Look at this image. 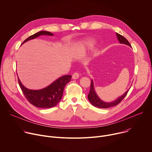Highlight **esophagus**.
<instances>
[{
	"instance_id": "esophagus-1",
	"label": "esophagus",
	"mask_w": 152,
	"mask_h": 152,
	"mask_svg": "<svg viewBox=\"0 0 152 152\" xmlns=\"http://www.w3.org/2000/svg\"><path fill=\"white\" fill-rule=\"evenodd\" d=\"M79 76H80V75H79L78 72H75L74 73L73 75H72V78H73V79H77V78H78Z\"/></svg>"
}]
</instances>
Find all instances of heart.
Wrapping results in <instances>:
<instances>
[{"label": "heart", "instance_id": "1", "mask_svg": "<svg viewBox=\"0 0 152 152\" xmlns=\"http://www.w3.org/2000/svg\"><path fill=\"white\" fill-rule=\"evenodd\" d=\"M92 43V40H88V41L86 42V44H87V45H91Z\"/></svg>", "mask_w": 152, "mask_h": 152}]
</instances>
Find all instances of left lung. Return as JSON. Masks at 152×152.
<instances>
[{
	"label": "left lung",
	"mask_w": 152,
	"mask_h": 152,
	"mask_svg": "<svg viewBox=\"0 0 152 152\" xmlns=\"http://www.w3.org/2000/svg\"><path fill=\"white\" fill-rule=\"evenodd\" d=\"M116 37L118 40H119V42L121 43H124L126 45H129V46H131L130 43L129 42V41L123 36L119 34L118 33H116ZM129 90H127L124 94H123L121 96L119 97L117 99H116L114 102H112V103H105L104 102H103L102 100H101L98 96H97V95L96 94L95 90H94V83L93 81L91 80V87H90V91L88 95V99L90 102V103L94 106L96 107H99V108H109V107H111L113 106H115L116 105L118 104L124 98V97L126 96V95L127 94Z\"/></svg>",
	"instance_id": "left-lung-1"
}]
</instances>
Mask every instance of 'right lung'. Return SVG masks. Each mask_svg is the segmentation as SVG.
Instances as JSON below:
<instances>
[{"instance_id": "obj_1", "label": "right lung", "mask_w": 152, "mask_h": 152, "mask_svg": "<svg viewBox=\"0 0 152 152\" xmlns=\"http://www.w3.org/2000/svg\"><path fill=\"white\" fill-rule=\"evenodd\" d=\"M41 35L53 36V34L48 31H42L31 36L22 43ZM71 75L62 76L51 85L40 90H30L26 88L21 83L19 78L18 82L23 94L31 104L39 108H50L56 106L58 103L62 98L64 87L66 84L71 81Z\"/></svg>"}]
</instances>
